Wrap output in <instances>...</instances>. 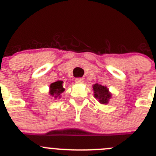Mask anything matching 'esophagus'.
Returning a JSON list of instances; mask_svg holds the SVG:
<instances>
[{"mask_svg": "<svg viewBox=\"0 0 156 156\" xmlns=\"http://www.w3.org/2000/svg\"><path fill=\"white\" fill-rule=\"evenodd\" d=\"M75 81L76 83H82L83 82V79L81 78V77H78V78H76Z\"/></svg>", "mask_w": 156, "mask_h": 156, "instance_id": "obj_1", "label": "esophagus"}]
</instances>
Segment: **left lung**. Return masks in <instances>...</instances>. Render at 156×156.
<instances>
[{
  "label": "left lung",
  "mask_w": 156,
  "mask_h": 156,
  "mask_svg": "<svg viewBox=\"0 0 156 156\" xmlns=\"http://www.w3.org/2000/svg\"><path fill=\"white\" fill-rule=\"evenodd\" d=\"M94 91V97L98 99L99 102L101 104H107L111 98V94L108 92V88L101 84H94L93 86Z\"/></svg>",
  "instance_id": "obj_1"
}]
</instances>
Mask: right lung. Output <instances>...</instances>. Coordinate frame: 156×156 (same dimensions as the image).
Listing matches in <instances>:
<instances>
[{
	"label": "right lung",
	"instance_id": "add662e5",
	"mask_svg": "<svg viewBox=\"0 0 156 156\" xmlns=\"http://www.w3.org/2000/svg\"><path fill=\"white\" fill-rule=\"evenodd\" d=\"M64 90L65 89L63 88L62 81H56V82L53 83L50 85V94L52 96L55 95V98L59 96L60 94L62 93Z\"/></svg>",
	"mask_w": 156,
	"mask_h": 156
}]
</instances>
